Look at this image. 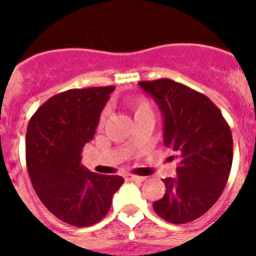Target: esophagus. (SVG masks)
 I'll list each match as a JSON object with an SVG mask.
<instances>
[{"mask_svg":"<svg viewBox=\"0 0 256 256\" xmlns=\"http://www.w3.org/2000/svg\"><path fill=\"white\" fill-rule=\"evenodd\" d=\"M128 181H134V182H142L145 181V177H138V176H128Z\"/></svg>","mask_w":256,"mask_h":256,"instance_id":"obj_1","label":"esophagus"}]
</instances>
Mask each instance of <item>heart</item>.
<instances>
[{
    "label": "heart",
    "instance_id": "heart-1",
    "mask_svg": "<svg viewBox=\"0 0 256 256\" xmlns=\"http://www.w3.org/2000/svg\"><path fill=\"white\" fill-rule=\"evenodd\" d=\"M132 108H133L134 115H136V114H140V112L150 111V104L144 100H134L133 102H132Z\"/></svg>",
    "mask_w": 256,
    "mask_h": 256
}]
</instances>
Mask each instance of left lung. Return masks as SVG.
<instances>
[{
	"instance_id": "1",
	"label": "left lung",
	"mask_w": 256,
	"mask_h": 256,
	"mask_svg": "<svg viewBox=\"0 0 256 256\" xmlns=\"http://www.w3.org/2000/svg\"><path fill=\"white\" fill-rule=\"evenodd\" d=\"M163 118V142L176 152L177 177L164 178V196L154 203L160 218L186 224L206 214L220 198L230 174L233 140L212 101L172 79L138 82Z\"/></svg>"
}]
</instances>
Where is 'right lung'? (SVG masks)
I'll return each mask as SVG.
<instances>
[{
  "instance_id": "1",
  "label": "right lung",
  "mask_w": 256,
  "mask_h": 256,
  "mask_svg": "<svg viewBox=\"0 0 256 256\" xmlns=\"http://www.w3.org/2000/svg\"><path fill=\"white\" fill-rule=\"evenodd\" d=\"M114 86L71 89L42 104L26 134L31 184L54 216L74 226H90L106 215L124 180L100 176L80 164L84 144L93 140L100 114Z\"/></svg>"
}]
</instances>
